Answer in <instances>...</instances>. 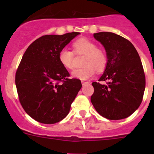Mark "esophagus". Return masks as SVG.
<instances>
[{
  "instance_id": "esophagus-1",
  "label": "esophagus",
  "mask_w": 154,
  "mask_h": 154,
  "mask_svg": "<svg viewBox=\"0 0 154 154\" xmlns=\"http://www.w3.org/2000/svg\"><path fill=\"white\" fill-rule=\"evenodd\" d=\"M81 83H82V85H83V86H85V85H87V84H88V82L82 81V82H81Z\"/></svg>"
}]
</instances>
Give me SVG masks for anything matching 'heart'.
Instances as JSON below:
<instances>
[{
    "label": "heart",
    "mask_w": 154,
    "mask_h": 154,
    "mask_svg": "<svg viewBox=\"0 0 154 154\" xmlns=\"http://www.w3.org/2000/svg\"><path fill=\"white\" fill-rule=\"evenodd\" d=\"M74 52L77 55L85 54L83 67L74 70L71 76L74 78L86 80L92 77L96 71H102L107 64V56L103 50L97 48L94 42L87 38H80L73 44ZM60 64L66 69L74 67V53L67 48L60 50L58 55Z\"/></svg>",
    "instance_id": "obj_1"
}]
</instances>
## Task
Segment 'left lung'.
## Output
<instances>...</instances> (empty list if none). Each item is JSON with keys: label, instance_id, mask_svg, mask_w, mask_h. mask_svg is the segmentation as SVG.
Returning <instances> with one entry per match:
<instances>
[{"label": "left lung", "instance_id": "1", "mask_svg": "<svg viewBox=\"0 0 154 154\" xmlns=\"http://www.w3.org/2000/svg\"><path fill=\"white\" fill-rule=\"evenodd\" d=\"M105 48L107 64L98 81L93 82L91 103L109 120H120L133 114L142 101L145 76L137 51L130 41L110 32L94 33Z\"/></svg>", "mask_w": 154, "mask_h": 154}]
</instances>
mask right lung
Masks as SVG:
<instances>
[{
	"instance_id": "1",
	"label": "right lung",
	"mask_w": 154,
	"mask_h": 154,
	"mask_svg": "<svg viewBox=\"0 0 154 154\" xmlns=\"http://www.w3.org/2000/svg\"><path fill=\"white\" fill-rule=\"evenodd\" d=\"M79 34L43 35L23 55L15 74L18 97L26 112L40 123L51 125L65 119L81 88L80 80L68 78L58 58L60 50Z\"/></svg>"
}]
</instances>
